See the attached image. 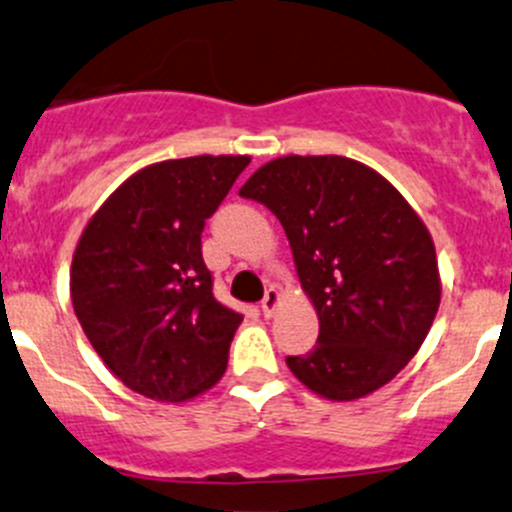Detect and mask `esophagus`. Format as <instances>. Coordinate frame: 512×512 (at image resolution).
Returning a JSON list of instances; mask_svg holds the SVG:
<instances>
[{"label":"esophagus","instance_id":"1","mask_svg":"<svg viewBox=\"0 0 512 512\" xmlns=\"http://www.w3.org/2000/svg\"><path fill=\"white\" fill-rule=\"evenodd\" d=\"M280 290H277V287H267V292H265V297H262V315L265 317H272L275 315V310H277V305H280Z\"/></svg>","mask_w":512,"mask_h":512}]
</instances>
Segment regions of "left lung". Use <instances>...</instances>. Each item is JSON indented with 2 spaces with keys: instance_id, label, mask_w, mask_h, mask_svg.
<instances>
[{
  "instance_id": "8db88e82",
  "label": "left lung",
  "mask_w": 512,
  "mask_h": 512,
  "mask_svg": "<svg viewBox=\"0 0 512 512\" xmlns=\"http://www.w3.org/2000/svg\"><path fill=\"white\" fill-rule=\"evenodd\" d=\"M240 195L282 222L320 320L315 350L287 357L292 375L337 403L388 385L428 337L443 292L418 212L380 172L337 155L277 157Z\"/></svg>"
}]
</instances>
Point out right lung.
<instances>
[{
	"instance_id": "obj_1",
	"label": "right lung",
	"mask_w": 512,
	"mask_h": 512,
	"mask_svg": "<svg viewBox=\"0 0 512 512\" xmlns=\"http://www.w3.org/2000/svg\"><path fill=\"white\" fill-rule=\"evenodd\" d=\"M247 165V155H197L142 167L77 242L74 315L104 365L157 403L197 398L227 370L242 315L212 295L200 235Z\"/></svg>"
}]
</instances>
